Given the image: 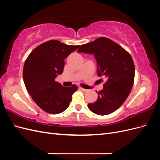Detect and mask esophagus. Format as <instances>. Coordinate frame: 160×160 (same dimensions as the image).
<instances>
[{
	"label": "esophagus",
	"mask_w": 160,
	"mask_h": 160,
	"mask_svg": "<svg viewBox=\"0 0 160 160\" xmlns=\"http://www.w3.org/2000/svg\"><path fill=\"white\" fill-rule=\"evenodd\" d=\"M79 89H80L81 91H83V92H88V89H83V88H80Z\"/></svg>",
	"instance_id": "esophagus-1"
}]
</instances>
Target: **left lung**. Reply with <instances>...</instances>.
Segmentation results:
<instances>
[{"instance_id": "obj_1", "label": "left lung", "mask_w": 160, "mask_h": 160, "mask_svg": "<svg viewBox=\"0 0 160 160\" xmlns=\"http://www.w3.org/2000/svg\"><path fill=\"white\" fill-rule=\"evenodd\" d=\"M77 52L93 54L98 62V75L103 77L101 81L105 79L103 89L98 92V100L89 103V109L99 115L114 112L126 100L132 89L135 66L132 56L106 37L81 45Z\"/></svg>"}]
</instances>
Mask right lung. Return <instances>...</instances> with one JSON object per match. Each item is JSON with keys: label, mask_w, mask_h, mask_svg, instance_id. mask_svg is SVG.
Listing matches in <instances>:
<instances>
[{"label": "right lung", "mask_w": 160, "mask_h": 160, "mask_svg": "<svg viewBox=\"0 0 160 160\" xmlns=\"http://www.w3.org/2000/svg\"><path fill=\"white\" fill-rule=\"evenodd\" d=\"M79 47L50 40L36 47L27 58L22 71L24 83L33 101L47 113L64 111L78 89L75 85L62 87L55 78L63 71L64 59Z\"/></svg>", "instance_id": "1"}]
</instances>
